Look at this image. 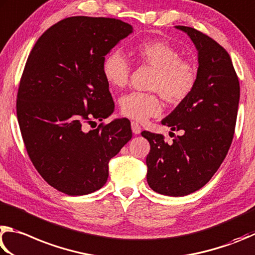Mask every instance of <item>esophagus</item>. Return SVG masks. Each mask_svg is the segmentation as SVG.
Here are the masks:
<instances>
[{"instance_id":"obj_1","label":"esophagus","mask_w":255,"mask_h":255,"mask_svg":"<svg viewBox=\"0 0 255 255\" xmlns=\"http://www.w3.org/2000/svg\"><path fill=\"white\" fill-rule=\"evenodd\" d=\"M131 128H132V132L134 133V134H140L141 131H142L140 124L137 122H134V121L131 122Z\"/></svg>"}]
</instances>
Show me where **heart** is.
Wrapping results in <instances>:
<instances>
[{"instance_id": "1", "label": "heart", "mask_w": 255, "mask_h": 255, "mask_svg": "<svg viewBox=\"0 0 255 255\" xmlns=\"http://www.w3.org/2000/svg\"><path fill=\"white\" fill-rule=\"evenodd\" d=\"M140 65L154 69L149 88L154 92H132L121 97V113L143 122L160 114L162 103L179 105L188 98L197 85L198 70L191 62L181 59L179 50L161 40H150L137 44L133 50ZM131 65L122 52L113 50L103 59L102 73L110 86L123 88L128 84Z\"/></svg>"}]
</instances>
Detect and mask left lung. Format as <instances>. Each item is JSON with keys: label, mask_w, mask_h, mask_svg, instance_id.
Returning <instances> with one entry per match:
<instances>
[{"label": "left lung", "mask_w": 255, "mask_h": 255, "mask_svg": "<svg viewBox=\"0 0 255 255\" xmlns=\"http://www.w3.org/2000/svg\"><path fill=\"white\" fill-rule=\"evenodd\" d=\"M176 28L188 34L197 48V85L162 120L163 125L180 132L171 143L162 134L141 133L150 143L146 155L150 188L173 197L194 193L215 175L233 140L240 101L239 78L229 52L198 30Z\"/></svg>", "instance_id": "left-lung-1"}]
</instances>
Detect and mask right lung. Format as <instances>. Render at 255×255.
I'll return each instance as SVG.
<instances>
[{
	"label": "right lung",
	"instance_id": "obj_1",
	"mask_svg": "<svg viewBox=\"0 0 255 255\" xmlns=\"http://www.w3.org/2000/svg\"><path fill=\"white\" fill-rule=\"evenodd\" d=\"M132 31L112 17H67L44 31L25 62L16 96L22 139L40 176L61 193L102 188L110 160L131 140L128 119L88 132L85 124L114 112L102 64Z\"/></svg>",
	"mask_w": 255,
	"mask_h": 255
}]
</instances>
